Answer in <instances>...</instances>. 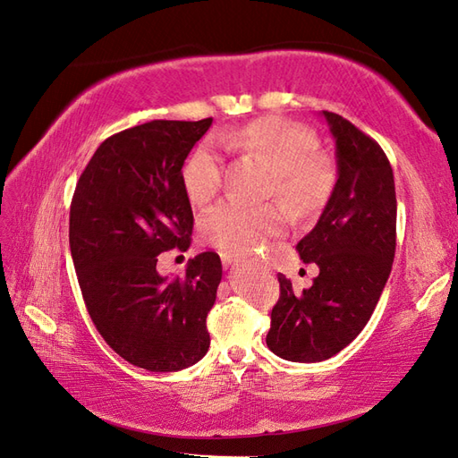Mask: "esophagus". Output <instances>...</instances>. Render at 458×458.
<instances>
[{"mask_svg":"<svg viewBox=\"0 0 458 458\" xmlns=\"http://www.w3.org/2000/svg\"><path fill=\"white\" fill-rule=\"evenodd\" d=\"M220 258H222V264L226 266V267H230L232 264H234V256H230V254H226V251H222L220 254Z\"/></svg>","mask_w":458,"mask_h":458,"instance_id":"34e87169","label":"esophagus"}]
</instances>
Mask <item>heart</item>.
Listing matches in <instances>:
<instances>
[{"label": "heart", "mask_w": 458, "mask_h": 458, "mask_svg": "<svg viewBox=\"0 0 458 458\" xmlns=\"http://www.w3.org/2000/svg\"><path fill=\"white\" fill-rule=\"evenodd\" d=\"M234 148L259 153L276 169V191L291 207L309 210L323 202L335 184V167L327 155L317 153L313 133L281 118H259L236 130L218 133ZM184 191L194 204H207L222 182L220 155L202 143L182 171ZM287 220L279 204H246L222 200L200 220V232L210 244L226 254L248 256L264 250L266 240L277 234Z\"/></svg>", "instance_id": "heart-1"}]
</instances>
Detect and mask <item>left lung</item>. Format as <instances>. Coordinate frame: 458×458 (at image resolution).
<instances>
[{
  "label": "left lung",
  "instance_id": "1",
  "mask_svg": "<svg viewBox=\"0 0 458 458\" xmlns=\"http://www.w3.org/2000/svg\"><path fill=\"white\" fill-rule=\"evenodd\" d=\"M336 143L338 179L317 226L299 242L313 285L295 293L279 274L267 348L291 362L338 354L372 317L395 256V184L377 141L335 112H323Z\"/></svg>",
  "mask_w": 458,
  "mask_h": 458
}]
</instances>
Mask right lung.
Masks as SVG:
<instances>
[{
	"label": "right lung",
	"instance_id": "right-lung-1",
	"mask_svg": "<svg viewBox=\"0 0 458 458\" xmlns=\"http://www.w3.org/2000/svg\"><path fill=\"white\" fill-rule=\"evenodd\" d=\"M210 123L153 120L114 133L86 165L71 202L68 242L92 323L114 352L149 372L189 368L210 346L218 254L194 256L184 277L157 274L159 254L191 246L182 165Z\"/></svg>",
	"mask_w": 458,
	"mask_h": 458
}]
</instances>
